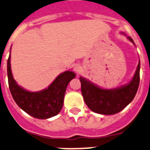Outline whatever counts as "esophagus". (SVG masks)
Segmentation results:
<instances>
[{"instance_id": "esophagus-1", "label": "esophagus", "mask_w": 150, "mask_h": 150, "mask_svg": "<svg viewBox=\"0 0 150 150\" xmlns=\"http://www.w3.org/2000/svg\"><path fill=\"white\" fill-rule=\"evenodd\" d=\"M74 71H75L76 73H78V74H79V73L81 71V65H79V64H76V65H75V66H74Z\"/></svg>"}]
</instances>
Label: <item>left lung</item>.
Returning <instances> with one entry per match:
<instances>
[{
    "mask_svg": "<svg viewBox=\"0 0 150 150\" xmlns=\"http://www.w3.org/2000/svg\"><path fill=\"white\" fill-rule=\"evenodd\" d=\"M129 39L133 44L131 37ZM140 62L131 81L127 85L114 89H103L82 77H80L81 94L90 110L100 114L110 115L121 111L134 98L139 84Z\"/></svg>",
    "mask_w": 150,
    "mask_h": 150,
    "instance_id": "8db88e82",
    "label": "left lung"
}]
</instances>
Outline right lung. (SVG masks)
<instances>
[{
  "mask_svg": "<svg viewBox=\"0 0 150 150\" xmlns=\"http://www.w3.org/2000/svg\"><path fill=\"white\" fill-rule=\"evenodd\" d=\"M7 77L11 95L17 105L33 117L47 119L61 111L66 88L75 77V74L71 71H65L60 74L48 88L38 92H30L19 86L13 79L10 55L7 59Z\"/></svg>",
  "mask_w": 150,
  "mask_h": 150,
  "instance_id": "add662e5",
  "label": "right lung"
}]
</instances>
